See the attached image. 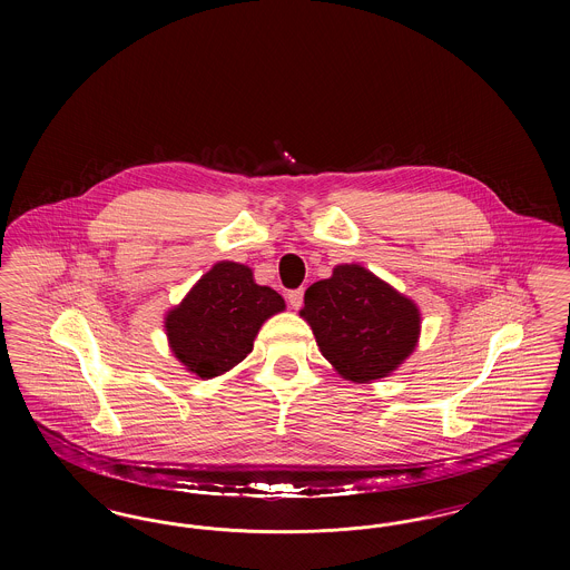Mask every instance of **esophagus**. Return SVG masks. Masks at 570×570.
Masks as SVG:
<instances>
[{
  "instance_id": "obj_1",
  "label": "esophagus",
  "mask_w": 570,
  "mask_h": 570,
  "mask_svg": "<svg viewBox=\"0 0 570 570\" xmlns=\"http://www.w3.org/2000/svg\"><path fill=\"white\" fill-rule=\"evenodd\" d=\"M288 303H291V307H293V309H298V307H301V303H303V288L291 291V293H288Z\"/></svg>"
}]
</instances>
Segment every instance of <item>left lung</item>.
<instances>
[{
	"label": "left lung",
	"mask_w": 570,
	"mask_h": 570,
	"mask_svg": "<svg viewBox=\"0 0 570 570\" xmlns=\"http://www.w3.org/2000/svg\"><path fill=\"white\" fill-rule=\"evenodd\" d=\"M301 316L326 361L353 382L389 376L414 351L421 316L410 298L358 265L305 291Z\"/></svg>",
	"instance_id": "8db88e82"
}]
</instances>
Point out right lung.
<instances>
[{"label":"right lung","instance_id":"1","mask_svg":"<svg viewBox=\"0 0 570 570\" xmlns=\"http://www.w3.org/2000/svg\"><path fill=\"white\" fill-rule=\"evenodd\" d=\"M284 309V298L258 286L252 269L217 263L166 316L175 356L200 379H214L252 353L263 323Z\"/></svg>","mask_w":570,"mask_h":570}]
</instances>
